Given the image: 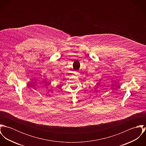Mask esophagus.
<instances>
[{
    "label": "esophagus",
    "instance_id": "obj_1",
    "mask_svg": "<svg viewBox=\"0 0 146 146\" xmlns=\"http://www.w3.org/2000/svg\"><path fill=\"white\" fill-rule=\"evenodd\" d=\"M74 74H75L76 76H79L80 75V72H79V71H75L74 72Z\"/></svg>",
    "mask_w": 146,
    "mask_h": 146
}]
</instances>
